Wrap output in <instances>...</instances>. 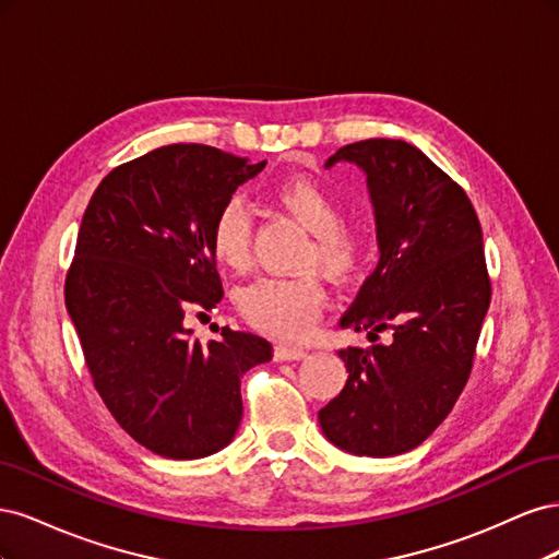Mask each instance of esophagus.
I'll return each mask as SVG.
<instances>
[{
    "label": "esophagus",
    "instance_id": "1",
    "mask_svg": "<svg viewBox=\"0 0 559 559\" xmlns=\"http://www.w3.org/2000/svg\"><path fill=\"white\" fill-rule=\"evenodd\" d=\"M308 357V349L306 347H298V345H275V359L277 361H298V359H306Z\"/></svg>",
    "mask_w": 559,
    "mask_h": 559
}]
</instances>
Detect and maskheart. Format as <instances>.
Here are the masks:
<instances>
[{
    "mask_svg": "<svg viewBox=\"0 0 559 559\" xmlns=\"http://www.w3.org/2000/svg\"><path fill=\"white\" fill-rule=\"evenodd\" d=\"M273 200L310 230V240L298 257L296 275L261 277L240 292L238 306L253 329L277 337L306 335L326 302L324 282H349L366 261V233L345 218V205L324 183L310 177H294L277 183ZM210 245L216 261L235 273L251 265V216L240 200H228L216 212Z\"/></svg>",
    "mask_w": 559,
    "mask_h": 559,
    "instance_id": "obj_1",
    "label": "heart"
}]
</instances>
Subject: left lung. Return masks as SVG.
<instances>
[{
    "label": "left lung",
    "mask_w": 559,
    "mask_h": 559,
    "mask_svg": "<svg viewBox=\"0 0 559 559\" xmlns=\"http://www.w3.org/2000/svg\"><path fill=\"white\" fill-rule=\"evenodd\" d=\"M341 160L364 167L380 242L341 324L373 345L337 349L349 376L319 425L352 454H401L427 441L468 382L492 298L483 230L462 186L408 142H354L326 167ZM382 330L392 344L374 343Z\"/></svg>",
    "instance_id": "obj_1"
}]
</instances>
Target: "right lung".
I'll use <instances>...</instances> for the list:
<instances>
[{"mask_svg":"<svg viewBox=\"0 0 559 559\" xmlns=\"http://www.w3.org/2000/svg\"><path fill=\"white\" fill-rule=\"evenodd\" d=\"M265 167L207 144H170L99 181L64 277V306L93 386L134 441L198 460L233 441L242 376L273 345L222 329L210 343L183 329L189 310L224 298L210 230L235 189Z\"/></svg>","mask_w":559,"mask_h":559,"instance_id":"right-lung-1","label":"right lung"}]
</instances>
